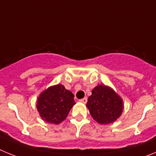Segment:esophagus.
Instances as JSON below:
<instances>
[{"instance_id":"34e87169","label":"esophagus","mask_w":156,"mask_h":156,"mask_svg":"<svg viewBox=\"0 0 156 156\" xmlns=\"http://www.w3.org/2000/svg\"><path fill=\"white\" fill-rule=\"evenodd\" d=\"M80 102H82V103H87V98H82V99H80Z\"/></svg>"}]
</instances>
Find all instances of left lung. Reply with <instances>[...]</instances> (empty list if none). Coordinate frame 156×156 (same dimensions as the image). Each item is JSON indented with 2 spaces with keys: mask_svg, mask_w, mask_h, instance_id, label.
I'll return each instance as SVG.
<instances>
[{
  "mask_svg": "<svg viewBox=\"0 0 156 156\" xmlns=\"http://www.w3.org/2000/svg\"><path fill=\"white\" fill-rule=\"evenodd\" d=\"M87 107L94 119L101 124H108L116 120L122 112V101L111 88L98 85L92 90Z\"/></svg>",
  "mask_w": 156,
  "mask_h": 156,
  "instance_id": "obj_1",
  "label": "left lung"
}]
</instances>
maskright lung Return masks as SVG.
<instances>
[{
    "label": "right lung",
    "mask_w": 156,
    "mask_h": 156,
    "mask_svg": "<svg viewBox=\"0 0 156 156\" xmlns=\"http://www.w3.org/2000/svg\"><path fill=\"white\" fill-rule=\"evenodd\" d=\"M74 95L61 84L51 87L41 94L37 101V109L44 121L58 124L66 119L75 104Z\"/></svg>",
    "instance_id": "1"
}]
</instances>
